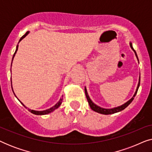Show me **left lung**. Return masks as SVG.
I'll use <instances>...</instances> for the list:
<instances>
[{"label": "left lung", "instance_id": "1", "mask_svg": "<svg viewBox=\"0 0 152 152\" xmlns=\"http://www.w3.org/2000/svg\"><path fill=\"white\" fill-rule=\"evenodd\" d=\"M129 45H130L131 48H132V50L134 52L135 55H136V57L137 58V59H138V63H139V60H138V56H137V54L136 53V51H135V50L134 49V48H133V46H132V43L131 42V41L129 42ZM140 77H139L138 84V86H137L136 92H135L134 96H133L132 98L129 99V100H128L127 102H126L123 104L120 105V106H119V107L112 108V109H104V108L100 107H99V106H97V104H95L93 102L92 100H91V99L90 98V97H89V95L88 94V92H87L86 86H85V88H84L85 94H86V97L87 100H88V104H89V106H90L91 109H92L93 111L97 112V113H101V114H104V115H109V114H113V113H118V112H120V111H122V110H124L126 107H127L131 103H132V102L134 100V97L136 96L137 92H138V88H139V86H140Z\"/></svg>", "mask_w": 152, "mask_h": 152}]
</instances>
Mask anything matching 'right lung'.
<instances>
[{
  "mask_svg": "<svg viewBox=\"0 0 152 152\" xmlns=\"http://www.w3.org/2000/svg\"><path fill=\"white\" fill-rule=\"evenodd\" d=\"M29 31L28 32H27L26 34H25L20 39V40H19V41H18V43H19V42L20 41L22 40L23 39H24L25 37H26L27 35H28V34H29ZM18 45H16V51H15V53H14V55H13V57H12V61H13V59H14V57H15V55H16V52H17V50H18ZM12 67V66H11ZM11 83H12V78H11ZM12 91H13V88H12ZM13 93H14V95H15V97H16V98H17V97L16 96V95H15V93H14V91H13ZM18 99V98H17ZM62 99H63V97H61V98H60V99L59 100V102H58L55 105H54L53 107H51V108H50V109H46V110H43V111H35V110H32V109H28V107H26V106L24 105V104L23 103V102H20L19 99H18V100H19V102L20 103L22 104H23V106H24L26 108H28V110H29V111H30L31 113H33V114H35V115H46V114H48V113H52V112H53L54 111H55V109H57V108H59V106L61 104V102H62Z\"/></svg>",
  "mask_w": 152,
  "mask_h": 152,
  "instance_id": "add662e5",
  "label": "right lung"
}]
</instances>
